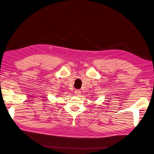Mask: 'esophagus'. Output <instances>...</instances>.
<instances>
[{
	"instance_id": "1",
	"label": "esophagus",
	"mask_w": 154,
	"mask_h": 154,
	"mask_svg": "<svg viewBox=\"0 0 154 154\" xmlns=\"http://www.w3.org/2000/svg\"><path fill=\"white\" fill-rule=\"evenodd\" d=\"M74 93H75V95H76V96H80V94H82L81 91L79 90H76L75 91H74Z\"/></svg>"
}]
</instances>
